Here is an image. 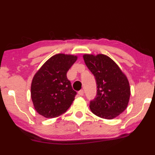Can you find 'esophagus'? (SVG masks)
I'll return each instance as SVG.
<instances>
[{"mask_svg": "<svg viewBox=\"0 0 155 155\" xmlns=\"http://www.w3.org/2000/svg\"><path fill=\"white\" fill-rule=\"evenodd\" d=\"M78 94L80 96H82V95H84V91H83V90H80V91L78 92Z\"/></svg>", "mask_w": 155, "mask_h": 155, "instance_id": "obj_1", "label": "esophagus"}]
</instances>
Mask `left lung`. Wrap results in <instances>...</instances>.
I'll return each instance as SVG.
<instances>
[{
  "label": "left lung",
  "instance_id": "8db88e82",
  "mask_svg": "<svg viewBox=\"0 0 155 155\" xmlns=\"http://www.w3.org/2000/svg\"><path fill=\"white\" fill-rule=\"evenodd\" d=\"M83 57L97 84L96 96L90 102L91 112L106 119L118 117L129 101L130 90L127 77L108 56L85 54Z\"/></svg>",
  "mask_w": 155,
  "mask_h": 155
}]
</instances>
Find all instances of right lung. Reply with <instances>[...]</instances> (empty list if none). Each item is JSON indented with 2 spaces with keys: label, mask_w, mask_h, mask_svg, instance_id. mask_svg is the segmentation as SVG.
I'll return each instance as SVG.
<instances>
[{
  "label": "right lung",
  "mask_w": 155,
  "mask_h": 155,
  "mask_svg": "<svg viewBox=\"0 0 155 155\" xmlns=\"http://www.w3.org/2000/svg\"><path fill=\"white\" fill-rule=\"evenodd\" d=\"M77 56L57 54L48 59L34 75L31 97L35 110L45 118H54L69 108L77 92L67 73Z\"/></svg>",
  "instance_id": "1"
}]
</instances>
